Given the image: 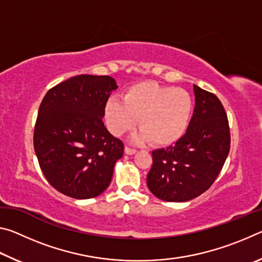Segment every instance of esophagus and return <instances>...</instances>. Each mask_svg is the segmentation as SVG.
Wrapping results in <instances>:
<instances>
[{"mask_svg": "<svg viewBox=\"0 0 262 262\" xmlns=\"http://www.w3.org/2000/svg\"><path fill=\"white\" fill-rule=\"evenodd\" d=\"M125 152H126L127 155H134V154L136 152V150L133 149V148H129V147H126V148H125Z\"/></svg>", "mask_w": 262, "mask_h": 262, "instance_id": "obj_1", "label": "esophagus"}]
</instances>
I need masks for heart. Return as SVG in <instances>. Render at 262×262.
Segmentation results:
<instances>
[{
	"mask_svg": "<svg viewBox=\"0 0 262 262\" xmlns=\"http://www.w3.org/2000/svg\"><path fill=\"white\" fill-rule=\"evenodd\" d=\"M193 110L192 96L184 89L144 81L128 88L123 101L111 98L105 106V118L117 136L132 130L139 119L137 141L167 147L185 135Z\"/></svg>",
	"mask_w": 262,
	"mask_h": 262,
	"instance_id": "heart-1",
	"label": "heart"
}]
</instances>
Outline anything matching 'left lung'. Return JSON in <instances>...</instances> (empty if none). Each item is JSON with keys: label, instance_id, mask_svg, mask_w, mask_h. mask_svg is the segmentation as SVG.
Listing matches in <instances>:
<instances>
[{"label": "left lung", "instance_id": "1", "mask_svg": "<svg viewBox=\"0 0 262 262\" xmlns=\"http://www.w3.org/2000/svg\"><path fill=\"white\" fill-rule=\"evenodd\" d=\"M195 107L186 134L166 149L152 151L147 184L168 202L199 196L214 184L230 151L229 121L217 96L194 85Z\"/></svg>", "mask_w": 262, "mask_h": 262}]
</instances>
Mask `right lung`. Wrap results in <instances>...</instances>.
<instances>
[{
  "label": "right lung",
  "mask_w": 262,
  "mask_h": 262,
  "mask_svg": "<svg viewBox=\"0 0 262 262\" xmlns=\"http://www.w3.org/2000/svg\"><path fill=\"white\" fill-rule=\"evenodd\" d=\"M117 88L110 76L78 75L50 89L39 106L34 151L48 183L67 196H98L112 180L125 145L103 117Z\"/></svg>",
  "instance_id": "obj_1"
}]
</instances>
